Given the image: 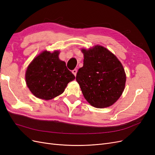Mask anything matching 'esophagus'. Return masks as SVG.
Returning <instances> with one entry per match:
<instances>
[{"instance_id": "1", "label": "esophagus", "mask_w": 155, "mask_h": 155, "mask_svg": "<svg viewBox=\"0 0 155 155\" xmlns=\"http://www.w3.org/2000/svg\"><path fill=\"white\" fill-rule=\"evenodd\" d=\"M77 72H78V70H76V69H74V70H72V73H73V74L75 76H76V74H77Z\"/></svg>"}]
</instances>
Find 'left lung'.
Instances as JSON below:
<instances>
[{
	"label": "left lung",
	"mask_w": 155,
	"mask_h": 155,
	"mask_svg": "<svg viewBox=\"0 0 155 155\" xmlns=\"http://www.w3.org/2000/svg\"><path fill=\"white\" fill-rule=\"evenodd\" d=\"M81 51L83 66L78 70L76 81L84 97L96 108L114 104L125 88L126 76L122 64L113 54L101 46Z\"/></svg>",
	"instance_id": "obj_1"
}]
</instances>
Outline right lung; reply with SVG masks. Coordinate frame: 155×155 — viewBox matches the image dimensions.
I'll return each instance as SVG.
<instances>
[{
  "mask_svg": "<svg viewBox=\"0 0 155 155\" xmlns=\"http://www.w3.org/2000/svg\"><path fill=\"white\" fill-rule=\"evenodd\" d=\"M59 51H44L34 59L26 72V82L37 97L49 100L61 94L74 75L59 59Z\"/></svg>",
  "mask_w": 155,
  "mask_h": 155,
  "instance_id": "add662e5",
  "label": "right lung"
}]
</instances>
